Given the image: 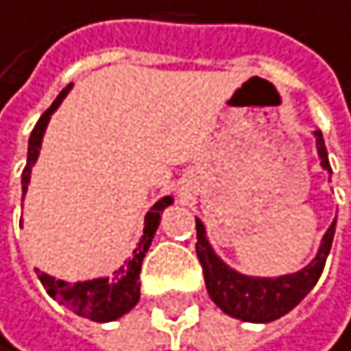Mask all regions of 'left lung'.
Listing matches in <instances>:
<instances>
[{"instance_id": "1", "label": "left lung", "mask_w": 351, "mask_h": 351, "mask_svg": "<svg viewBox=\"0 0 351 351\" xmlns=\"http://www.w3.org/2000/svg\"><path fill=\"white\" fill-rule=\"evenodd\" d=\"M316 152H319L321 168L332 174L328 150L321 130H314ZM336 232V219L321 239L316 256L305 267L292 274L281 276H252L230 267L221 258L208 239V230L203 221L197 217V256L203 265L206 287L210 298L215 301L228 316H234L245 323H269L285 316L290 310L310 294V290L319 281V276L328 261L332 239Z\"/></svg>"}]
</instances>
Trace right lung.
<instances>
[{"mask_svg":"<svg viewBox=\"0 0 351 351\" xmlns=\"http://www.w3.org/2000/svg\"><path fill=\"white\" fill-rule=\"evenodd\" d=\"M70 84L68 88H64L59 93V97L53 101V106L39 117V121L35 125V130L30 132L28 139V161L26 168L21 172V192L26 197L28 186H30V172L32 165L39 159V150H41V141H44V132L48 128V121L53 112L61 106V101L66 99V95L70 93ZM21 197V201H23ZM174 199L170 197H161L154 206L148 210V215L143 219V234L136 241V245L132 250V256L128 258V263L121 265L119 269H114L112 278L110 276H97V278H88V281H77L70 283L64 281V278H55L46 272H37L41 285L46 287V292L59 301L61 305H66L68 310H73L79 316H86L90 321L97 323H108V321H117L121 319L123 314H128L132 307L139 303V272H141V263L145 258V252L150 250V243L154 239V232H157L159 223H161V215L163 210L172 206Z\"/></svg>","mask_w":351,"mask_h":351,"instance_id":"add662e5","label":"right lung"}]
</instances>
